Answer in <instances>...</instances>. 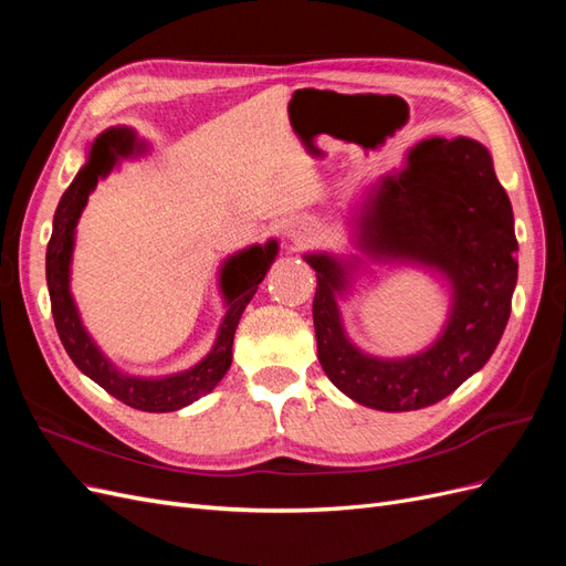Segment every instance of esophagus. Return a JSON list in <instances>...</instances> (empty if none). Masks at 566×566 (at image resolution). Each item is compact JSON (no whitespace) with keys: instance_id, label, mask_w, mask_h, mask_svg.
I'll use <instances>...</instances> for the list:
<instances>
[{"instance_id":"34e87169","label":"esophagus","mask_w":566,"mask_h":566,"mask_svg":"<svg viewBox=\"0 0 566 566\" xmlns=\"http://www.w3.org/2000/svg\"><path fill=\"white\" fill-rule=\"evenodd\" d=\"M312 233H314V229H312V224H306V221H295V224L290 227V238H293L295 243L310 241Z\"/></svg>"}]
</instances>
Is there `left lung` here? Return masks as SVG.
<instances>
[{
    "instance_id": "8db88e82",
    "label": "left lung",
    "mask_w": 566,
    "mask_h": 566,
    "mask_svg": "<svg viewBox=\"0 0 566 566\" xmlns=\"http://www.w3.org/2000/svg\"><path fill=\"white\" fill-rule=\"evenodd\" d=\"M368 250L439 266L455 306L434 345L410 358L380 361L352 347L339 325L335 290L342 269L328 254L306 256L318 273L314 328L331 382L378 410H416L449 397L482 368L505 331L517 283V238L510 198L489 150L465 136L427 139L408 153L403 172L385 177L361 221Z\"/></svg>"
}]
</instances>
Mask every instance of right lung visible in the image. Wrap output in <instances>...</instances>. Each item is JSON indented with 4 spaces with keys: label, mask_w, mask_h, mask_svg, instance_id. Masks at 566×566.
Returning <instances> with one entry per match:
<instances>
[{
    "label": "right lung",
    "mask_w": 566,
    "mask_h": 566,
    "mask_svg": "<svg viewBox=\"0 0 566 566\" xmlns=\"http://www.w3.org/2000/svg\"><path fill=\"white\" fill-rule=\"evenodd\" d=\"M129 148L132 136L127 132H106L94 142L87 165L80 169L73 184L67 186L54 214V231H51L46 245V285L59 337L67 356L73 358V364L82 373H87L96 385L113 394L117 401L132 408L148 410V413H167V410H177L181 406L193 403L227 375L231 366L235 325L241 321V314L252 300L256 285L266 276V269L271 266L273 256H276V243L271 241L264 248L254 245L241 254H235L231 256L224 271H221V287H224V295L229 297V312L224 316V323H221L217 345L205 361L165 380H139L117 373L101 356L90 335L82 328L71 290H67V269H71L75 224L84 205H87L92 188L96 186L98 177H106L111 172L117 153H129Z\"/></svg>",
    "instance_id": "1"
}]
</instances>
